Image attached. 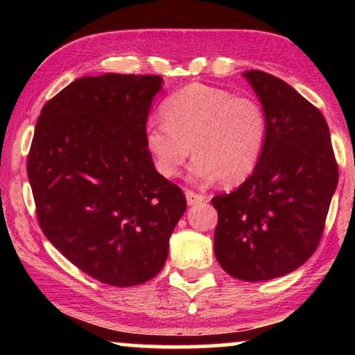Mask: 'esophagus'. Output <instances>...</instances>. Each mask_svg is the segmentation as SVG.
I'll use <instances>...</instances> for the list:
<instances>
[{"label":"esophagus","mask_w":355,"mask_h":355,"mask_svg":"<svg viewBox=\"0 0 355 355\" xmlns=\"http://www.w3.org/2000/svg\"><path fill=\"white\" fill-rule=\"evenodd\" d=\"M203 200H205V196L196 194L192 191H186V202H188V205H196V203H200Z\"/></svg>","instance_id":"obj_1"}]
</instances>
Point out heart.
Returning a JSON list of instances; mask_svg holds the SVG:
<instances>
[{
    "mask_svg": "<svg viewBox=\"0 0 355 355\" xmlns=\"http://www.w3.org/2000/svg\"><path fill=\"white\" fill-rule=\"evenodd\" d=\"M164 123L146 128V148L155 169L177 177L194 156L191 178L224 184L244 182L260 163L266 144V114L255 98L227 89L189 84L161 106Z\"/></svg>",
    "mask_w": 355,
    "mask_h": 355,
    "instance_id": "heart-1",
    "label": "heart"
}]
</instances>
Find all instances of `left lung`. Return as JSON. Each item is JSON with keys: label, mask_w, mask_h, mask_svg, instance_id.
Listing matches in <instances>:
<instances>
[{"label": "left lung", "mask_w": 355, "mask_h": 355, "mask_svg": "<svg viewBox=\"0 0 355 355\" xmlns=\"http://www.w3.org/2000/svg\"><path fill=\"white\" fill-rule=\"evenodd\" d=\"M243 76L266 114V144L252 175L213 197L214 254L232 277L261 282L293 272L313 255L338 167L321 111L272 75L248 70Z\"/></svg>", "instance_id": "obj_1"}]
</instances>
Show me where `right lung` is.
<instances>
[{
	"mask_svg": "<svg viewBox=\"0 0 355 355\" xmlns=\"http://www.w3.org/2000/svg\"><path fill=\"white\" fill-rule=\"evenodd\" d=\"M163 78L83 76L42 107L28 156L42 232L91 277L112 286L153 279L186 197L156 172L146 125Z\"/></svg>",
	"mask_w": 355,
	"mask_h": 355,
	"instance_id": "obj_1",
	"label": "right lung"
}]
</instances>
